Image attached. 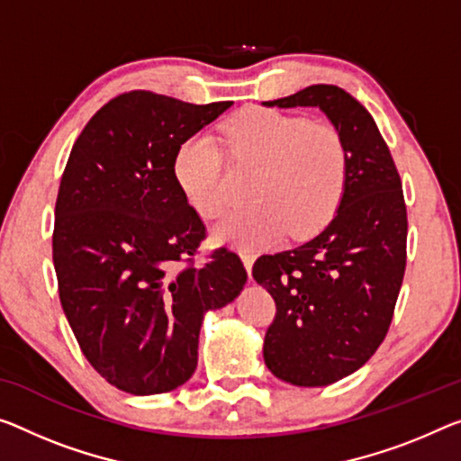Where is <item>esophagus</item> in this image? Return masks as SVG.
Returning <instances> with one entry per match:
<instances>
[{"mask_svg":"<svg viewBox=\"0 0 461 461\" xmlns=\"http://www.w3.org/2000/svg\"><path fill=\"white\" fill-rule=\"evenodd\" d=\"M240 259H243V266L247 274L251 276V267H253V261H255V253L253 251H240Z\"/></svg>","mask_w":461,"mask_h":461,"instance_id":"1","label":"esophagus"}]
</instances>
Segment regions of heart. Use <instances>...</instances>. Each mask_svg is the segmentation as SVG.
Masks as SVG:
<instances>
[{
	"instance_id": "1",
	"label": "heart",
	"mask_w": 461,
	"mask_h": 461,
	"mask_svg": "<svg viewBox=\"0 0 461 461\" xmlns=\"http://www.w3.org/2000/svg\"><path fill=\"white\" fill-rule=\"evenodd\" d=\"M240 160L259 165L251 183L255 203L216 224L221 243L255 249L282 232L307 237L330 221L344 194L346 148L331 125L280 111L255 109L224 127ZM187 200L200 214L221 216L232 197L224 179V157L216 138L197 133L183 141L175 162Z\"/></svg>"
}]
</instances>
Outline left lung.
I'll list each match as a JSON object with an SVG mask.
<instances>
[{
  "label": "left lung",
  "instance_id": "1",
  "mask_svg": "<svg viewBox=\"0 0 461 461\" xmlns=\"http://www.w3.org/2000/svg\"><path fill=\"white\" fill-rule=\"evenodd\" d=\"M264 104L320 109L346 148L344 194L330 224L253 266L276 303L264 339L267 369L286 384L323 387L358 371L392 323L406 270L402 181L371 113L346 90L313 84Z\"/></svg>",
  "mask_w": 461,
  "mask_h": 461
}]
</instances>
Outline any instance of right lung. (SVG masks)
Here are the masks:
<instances>
[{
	"instance_id": "right-lung-1",
	"label": "right lung",
	"mask_w": 461,
	"mask_h": 461,
	"mask_svg": "<svg viewBox=\"0 0 461 461\" xmlns=\"http://www.w3.org/2000/svg\"><path fill=\"white\" fill-rule=\"evenodd\" d=\"M230 104L125 92L96 111L69 152L53 230L61 307L88 363L131 395L185 384L203 315L247 282L224 247L191 264L206 226L175 175L183 141Z\"/></svg>"
}]
</instances>
